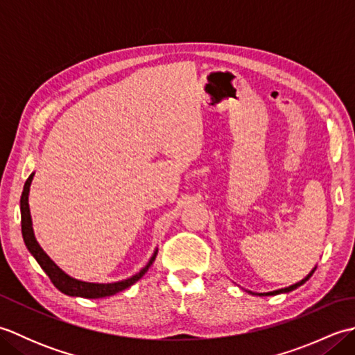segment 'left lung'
<instances>
[{
	"label": "left lung",
	"instance_id": "8db88e82",
	"mask_svg": "<svg viewBox=\"0 0 355 355\" xmlns=\"http://www.w3.org/2000/svg\"><path fill=\"white\" fill-rule=\"evenodd\" d=\"M315 270V268H314ZM314 270L311 271V273L310 275H308L305 279H302V281H300V282H297V284H294V285H290V286H286V288H282V290H276V291H271V293H267L266 294V296H271V294H279V293H288V291H293L294 288H297V286H300V285H302V284H305L306 281H308V279H310L311 276H313V273H314ZM261 296H263V294H261Z\"/></svg>",
	"mask_w": 355,
	"mask_h": 355
}]
</instances>
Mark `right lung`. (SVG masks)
I'll return each instance as SVG.
<instances>
[{"instance_id":"obj_1","label":"right lung","mask_w":355,"mask_h":355,"mask_svg":"<svg viewBox=\"0 0 355 355\" xmlns=\"http://www.w3.org/2000/svg\"><path fill=\"white\" fill-rule=\"evenodd\" d=\"M35 173H32L27 178V182L24 184V189H22L21 195V232H22V238H24V244L28 248V252L32 253L36 262L40 263L41 268L45 271V275L50 277L51 284L56 286L59 291H62L64 294H69V296H79V297H87V299H99V297H107L112 296L119 291H122L128 286H131L135 284L139 279L146 273L148 268L150 267V263L154 262L157 250L154 253L153 258L149 259L146 263V267H143L137 275H134L130 279H125V281L114 282V284H92V282H82L78 281V279H73L69 275H65L64 271L59 268L55 262H53L47 253H45L41 245L37 244V241L35 238L33 227H32V216H30V209H28V191H30V184H32Z\"/></svg>"}]
</instances>
